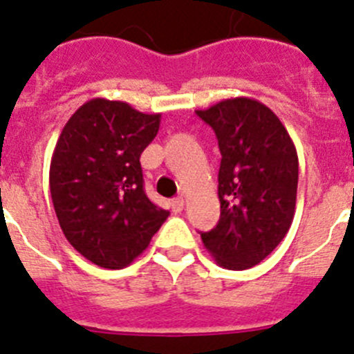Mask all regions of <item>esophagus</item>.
<instances>
[{"label":"esophagus","instance_id":"obj_1","mask_svg":"<svg viewBox=\"0 0 354 354\" xmlns=\"http://www.w3.org/2000/svg\"><path fill=\"white\" fill-rule=\"evenodd\" d=\"M171 206H173V212H174V213L183 212V208H185V199H183V197H176V199L171 201Z\"/></svg>","mask_w":354,"mask_h":354}]
</instances>
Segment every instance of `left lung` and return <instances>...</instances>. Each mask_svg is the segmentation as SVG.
Here are the masks:
<instances>
[{
    "label": "left lung",
    "instance_id": "obj_1",
    "mask_svg": "<svg viewBox=\"0 0 354 354\" xmlns=\"http://www.w3.org/2000/svg\"><path fill=\"white\" fill-rule=\"evenodd\" d=\"M218 139L221 221L201 240L218 266L247 270L284 240L292 224L298 155L277 114L248 97L196 111Z\"/></svg>",
    "mask_w": 354,
    "mask_h": 354
}]
</instances>
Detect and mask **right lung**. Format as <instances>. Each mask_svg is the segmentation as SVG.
Listing matches in <instances>:
<instances>
[{"label":"right lung","mask_w":354,"mask_h":354,"mask_svg":"<svg viewBox=\"0 0 354 354\" xmlns=\"http://www.w3.org/2000/svg\"><path fill=\"white\" fill-rule=\"evenodd\" d=\"M160 114L91 98L59 133L49 169L50 197L68 243L97 266L125 268L169 216L142 189L141 153Z\"/></svg>","instance_id":"right-lung-1"}]
</instances>
